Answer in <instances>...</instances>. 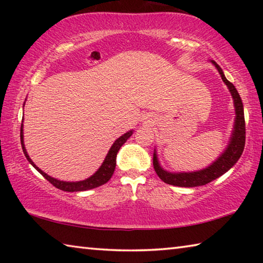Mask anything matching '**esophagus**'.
<instances>
[{
  "mask_svg": "<svg viewBox=\"0 0 263 263\" xmlns=\"http://www.w3.org/2000/svg\"><path fill=\"white\" fill-rule=\"evenodd\" d=\"M144 123L147 124V125H151V124L153 123V121H152V118H151V117H145L144 118Z\"/></svg>",
  "mask_w": 263,
  "mask_h": 263,
  "instance_id": "34e87169",
  "label": "esophagus"
}]
</instances>
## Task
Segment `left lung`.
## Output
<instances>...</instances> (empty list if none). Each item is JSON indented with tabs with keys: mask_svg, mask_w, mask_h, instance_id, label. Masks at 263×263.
<instances>
[{
	"mask_svg": "<svg viewBox=\"0 0 263 263\" xmlns=\"http://www.w3.org/2000/svg\"><path fill=\"white\" fill-rule=\"evenodd\" d=\"M212 65H215L218 73L220 74L221 80L228 86L231 92V96L233 99L235 118L233 124L232 135L230 137V141L226 148L224 149L219 157L211 164H209L206 168H203L201 171L195 172H168L161 167L159 162L157 149L154 148L153 153V166L154 171L157 172L158 176L161 179L164 183L176 185V186H184V188H193V186H199L210 183L211 181L218 179V177L225 174L226 172L230 171L238 160L241 157L245 148V139H246V127H245V116H243V104L240 99V95L237 89L231 83L228 79L225 78L222 69L218 66L215 61H212Z\"/></svg>",
	"mask_w": 263,
	"mask_h": 263,
	"instance_id": "1",
	"label": "left lung"
}]
</instances>
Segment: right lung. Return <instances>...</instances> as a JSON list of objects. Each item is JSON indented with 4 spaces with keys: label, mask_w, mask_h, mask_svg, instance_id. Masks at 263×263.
<instances>
[{
    "label": "right lung",
    "mask_w": 263,
    "mask_h": 263,
    "mask_svg": "<svg viewBox=\"0 0 263 263\" xmlns=\"http://www.w3.org/2000/svg\"><path fill=\"white\" fill-rule=\"evenodd\" d=\"M132 133H133V130H130L128 132L124 133L123 136L119 137L117 140H115L112 146H111V148L109 149L108 154H106L103 163L101 164V167L97 169V171L90 177H88V179H86V180L77 181V182H67V181H60L58 179H54V177L47 175L45 172H43L41 168L35 166L34 162L31 160L28 152H26V149H25L23 123H22V125H21V142H22V148H23L25 158L28 159V161L32 164V166L37 169V171L41 173V174L45 177L48 182H51V183L58 189L68 191V193H74V191H86V190L97 188V186L106 183V182L111 179V176H112L115 168H116V158H117L118 151L121 149V147L124 144H125L128 138L132 136Z\"/></svg>",
    "instance_id": "add662e5"
}]
</instances>
